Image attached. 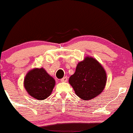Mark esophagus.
I'll return each mask as SVG.
<instances>
[{"mask_svg":"<svg viewBox=\"0 0 133 133\" xmlns=\"http://www.w3.org/2000/svg\"><path fill=\"white\" fill-rule=\"evenodd\" d=\"M61 81H62V82H66V81H68V77H67V76L64 77L63 78L61 79Z\"/></svg>","mask_w":133,"mask_h":133,"instance_id":"34e87169","label":"esophagus"}]
</instances>
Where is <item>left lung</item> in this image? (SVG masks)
I'll return each instance as SVG.
<instances>
[{
    "mask_svg": "<svg viewBox=\"0 0 133 133\" xmlns=\"http://www.w3.org/2000/svg\"><path fill=\"white\" fill-rule=\"evenodd\" d=\"M69 82L80 98L91 100L102 92L107 82V76L97 60L87 57L79 62Z\"/></svg>",
    "mask_w": 133,
    "mask_h": 133,
    "instance_id": "obj_1",
    "label": "left lung"
}]
</instances>
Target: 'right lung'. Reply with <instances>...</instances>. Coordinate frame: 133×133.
<instances>
[{
  "mask_svg": "<svg viewBox=\"0 0 133 133\" xmlns=\"http://www.w3.org/2000/svg\"><path fill=\"white\" fill-rule=\"evenodd\" d=\"M24 88L31 97L45 100L50 95L55 86V80L43 68L34 69L26 74Z\"/></svg>",
  "mask_w": 133,
  "mask_h": 133,
  "instance_id": "add662e5",
  "label": "right lung"
}]
</instances>
